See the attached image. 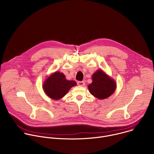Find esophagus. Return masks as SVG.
I'll return each mask as SVG.
<instances>
[{
	"label": "esophagus",
	"mask_w": 154,
	"mask_h": 154,
	"mask_svg": "<svg viewBox=\"0 0 154 154\" xmlns=\"http://www.w3.org/2000/svg\"><path fill=\"white\" fill-rule=\"evenodd\" d=\"M77 85L79 86H85V83L84 81H79L77 82Z\"/></svg>",
	"instance_id": "esophagus-1"
}]
</instances>
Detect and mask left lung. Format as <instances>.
Wrapping results in <instances>:
<instances>
[{
  "mask_svg": "<svg viewBox=\"0 0 154 154\" xmlns=\"http://www.w3.org/2000/svg\"><path fill=\"white\" fill-rule=\"evenodd\" d=\"M93 82L89 85V91L94 97L103 99L110 96L116 89L115 82L109 78L102 70H98L92 76Z\"/></svg>",
  "mask_w": 154,
  "mask_h": 154,
  "instance_id": "obj_1",
  "label": "left lung"
}]
</instances>
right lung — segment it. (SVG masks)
<instances>
[{
	"instance_id": "1",
	"label": "right lung",
	"mask_w": 154,
	"mask_h": 154,
	"mask_svg": "<svg viewBox=\"0 0 154 154\" xmlns=\"http://www.w3.org/2000/svg\"><path fill=\"white\" fill-rule=\"evenodd\" d=\"M76 84L74 80H67L63 73L56 72L46 79L43 84V88L49 97L57 100L64 96Z\"/></svg>"
}]
</instances>
